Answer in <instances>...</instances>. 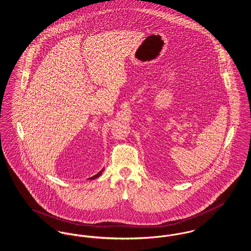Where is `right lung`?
<instances>
[{
    "label": "right lung",
    "instance_id": "add662e5",
    "mask_svg": "<svg viewBox=\"0 0 251 251\" xmlns=\"http://www.w3.org/2000/svg\"><path fill=\"white\" fill-rule=\"evenodd\" d=\"M102 171H103V169H102V170H100V172H99V173H98V174H96L95 176H93V177H91V178H89V179H97V178H98V177H100V175H101V173H102Z\"/></svg>",
    "mask_w": 251,
    "mask_h": 251
}]
</instances>
